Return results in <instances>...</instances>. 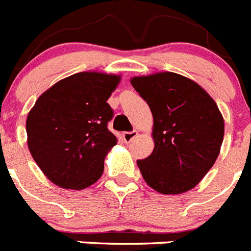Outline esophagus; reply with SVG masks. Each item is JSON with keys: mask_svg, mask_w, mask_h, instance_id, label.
<instances>
[{"mask_svg": "<svg viewBox=\"0 0 251 251\" xmlns=\"http://www.w3.org/2000/svg\"><path fill=\"white\" fill-rule=\"evenodd\" d=\"M137 136H138V132H137V130H133V132H124L123 134H122V138H123V141L126 142V143H129V142H132Z\"/></svg>", "mask_w": 251, "mask_h": 251, "instance_id": "34e87169", "label": "esophagus"}]
</instances>
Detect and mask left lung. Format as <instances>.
Wrapping results in <instances>:
<instances>
[{"label":"left lung","mask_w":251,"mask_h":251,"mask_svg":"<svg viewBox=\"0 0 251 251\" xmlns=\"http://www.w3.org/2000/svg\"><path fill=\"white\" fill-rule=\"evenodd\" d=\"M153 115V152L137 161L146 183L163 195L190 191L219 157L224 118L208 93L171 72L130 77Z\"/></svg>","instance_id":"obj_1"}]
</instances>
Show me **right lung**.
Returning a JSON list of instances; mask_svg holds the SVG:
<instances>
[{
	"instance_id": "1",
	"label": "right lung",
	"mask_w": 251,
	"mask_h": 251,
	"mask_svg": "<svg viewBox=\"0 0 251 251\" xmlns=\"http://www.w3.org/2000/svg\"><path fill=\"white\" fill-rule=\"evenodd\" d=\"M122 76L83 72L64 77L40 95L26 119L27 146L43 174L66 190H84L101 177L117 145L108 130L106 103Z\"/></svg>"
}]
</instances>
